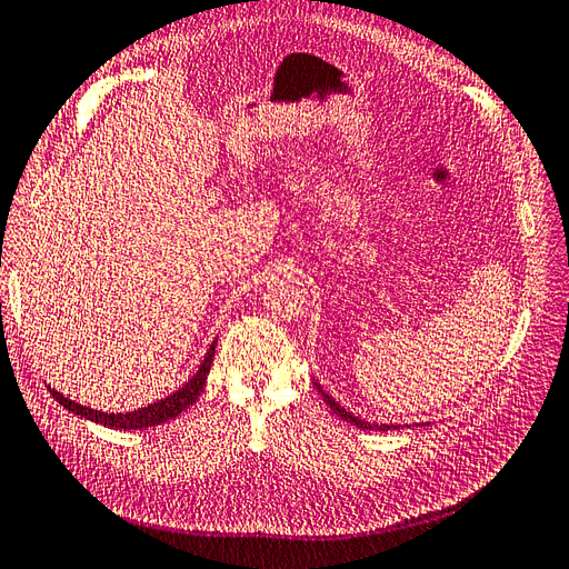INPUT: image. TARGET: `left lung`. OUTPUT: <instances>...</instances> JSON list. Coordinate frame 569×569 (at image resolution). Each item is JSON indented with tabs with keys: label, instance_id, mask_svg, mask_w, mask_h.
Masks as SVG:
<instances>
[{
	"label": "left lung",
	"instance_id": "left-lung-1",
	"mask_svg": "<svg viewBox=\"0 0 569 569\" xmlns=\"http://www.w3.org/2000/svg\"><path fill=\"white\" fill-rule=\"evenodd\" d=\"M316 389H318V393L322 396V401L330 406V410L332 412H337V416L341 418V420H347V422H351V425H356V427H360V429H375V432H387V429H403L401 425H382V422H368V420H363V418H356L353 412H349L347 408L343 406H339L330 393H327L318 382H316ZM427 425V422H425Z\"/></svg>",
	"mask_w": 569,
	"mask_h": 569
}]
</instances>
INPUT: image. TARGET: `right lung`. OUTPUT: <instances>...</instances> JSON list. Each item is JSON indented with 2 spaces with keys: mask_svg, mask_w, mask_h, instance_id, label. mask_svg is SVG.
I'll use <instances>...</instances> for the list:
<instances>
[{
  "mask_svg": "<svg viewBox=\"0 0 569 569\" xmlns=\"http://www.w3.org/2000/svg\"><path fill=\"white\" fill-rule=\"evenodd\" d=\"M216 343L218 339H213V343L209 347V351H206L203 360L199 370L189 377V380L173 393H168L166 399L161 401H153L144 408H137V410H128V412H104V410H94V408H88V406H80L78 401H71L68 396H63L61 391L57 389H49V393L54 396V399L68 410L73 412V416H80L82 420H90V422H97V425H104V427H111V429H147V427H157V425H163L168 420L178 418L182 410H187L192 403H197L199 393L203 391L206 387V375H209L211 370V363H213V353H216Z\"/></svg>",
  "mask_w": 569,
  "mask_h": 569,
  "instance_id": "add662e5",
  "label": "right lung"
}]
</instances>
